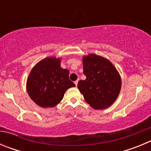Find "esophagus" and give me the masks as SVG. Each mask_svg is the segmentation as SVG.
I'll return each instance as SVG.
<instances>
[{
  "label": "esophagus",
  "instance_id": "34e87169",
  "mask_svg": "<svg viewBox=\"0 0 151 151\" xmlns=\"http://www.w3.org/2000/svg\"><path fill=\"white\" fill-rule=\"evenodd\" d=\"M78 80H76V81H75V82H74L76 86H77V85H78Z\"/></svg>",
  "mask_w": 151,
  "mask_h": 151
}]
</instances>
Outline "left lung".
I'll use <instances>...</instances> for the list:
<instances>
[{
  "mask_svg": "<svg viewBox=\"0 0 151 151\" xmlns=\"http://www.w3.org/2000/svg\"><path fill=\"white\" fill-rule=\"evenodd\" d=\"M85 80H80L78 88L85 101L97 110L110 106L118 97L121 78L110 60L96 54L83 57Z\"/></svg>",
  "mask_w": 151,
  "mask_h": 151,
  "instance_id": "left-lung-1",
  "label": "left lung"
}]
</instances>
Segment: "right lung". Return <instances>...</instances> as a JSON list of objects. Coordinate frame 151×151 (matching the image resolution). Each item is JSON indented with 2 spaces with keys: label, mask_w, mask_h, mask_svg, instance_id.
Instances as JSON below:
<instances>
[{
  "label": "right lung",
  "mask_w": 151,
  "mask_h": 151,
  "mask_svg": "<svg viewBox=\"0 0 151 151\" xmlns=\"http://www.w3.org/2000/svg\"><path fill=\"white\" fill-rule=\"evenodd\" d=\"M69 72L60 66V59L48 57L34 66L27 79L31 99L41 107H54L63 98L68 88L76 86L69 78Z\"/></svg>",
  "instance_id": "1"
}]
</instances>
